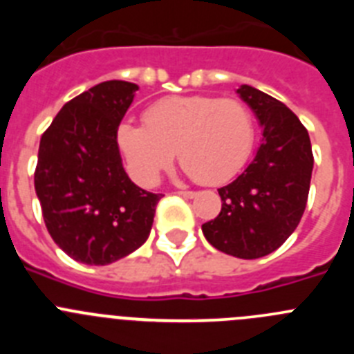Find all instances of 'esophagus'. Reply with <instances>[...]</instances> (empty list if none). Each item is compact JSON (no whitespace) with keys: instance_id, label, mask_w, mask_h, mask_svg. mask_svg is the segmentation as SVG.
<instances>
[{"instance_id":"1","label":"esophagus","mask_w":354,"mask_h":354,"mask_svg":"<svg viewBox=\"0 0 354 354\" xmlns=\"http://www.w3.org/2000/svg\"><path fill=\"white\" fill-rule=\"evenodd\" d=\"M180 196H184V198H193L195 196V192H189V189H183V192H179Z\"/></svg>"}]
</instances>
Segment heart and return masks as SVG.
Listing matches in <instances>:
<instances>
[{"instance_id": "heart-1", "label": "heart", "mask_w": 354, "mask_h": 354, "mask_svg": "<svg viewBox=\"0 0 354 354\" xmlns=\"http://www.w3.org/2000/svg\"><path fill=\"white\" fill-rule=\"evenodd\" d=\"M145 126L131 122L117 131L118 147L136 183L154 186L175 158L202 184H223L236 177L255 145V117L241 99L174 95L150 104Z\"/></svg>"}]
</instances>
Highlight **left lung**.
Wrapping results in <instances>:
<instances>
[{
    "label": "left lung",
    "instance_id": "left-lung-1",
    "mask_svg": "<svg viewBox=\"0 0 354 354\" xmlns=\"http://www.w3.org/2000/svg\"><path fill=\"white\" fill-rule=\"evenodd\" d=\"M237 93L264 127L257 156L234 183L220 187L221 211L202 225L220 252L259 259L296 230L308 200L314 154L308 131L283 102L243 84Z\"/></svg>",
    "mask_w": 354,
    "mask_h": 354
}]
</instances>
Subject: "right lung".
Wrapping results in <instances>:
<instances>
[{"instance_id": "1", "label": "right lung", "mask_w": 354, "mask_h": 354, "mask_svg": "<svg viewBox=\"0 0 354 354\" xmlns=\"http://www.w3.org/2000/svg\"><path fill=\"white\" fill-rule=\"evenodd\" d=\"M138 84L104 81L68 101L44 131L35 192L44 223L68 257L106 266L147 241L161 193L122 167L117 131Z\"/></svg>"}]
</instances>
